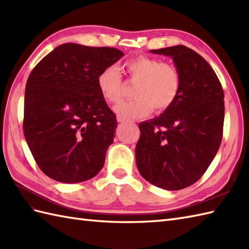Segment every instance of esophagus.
<instances>
[{"instance_id": "esophagus-1", "label": "esophagus", "mask_w": 249, "mask_h": 249, "mask_svg": "<svg viewBox=\"0 0 249 249\" xmlns=\"http://www.w3.org/2000/svg\"><path fill=\"white\" fill-rule=\"evenodd\" d=\"M116 120H118L119 123H124V122H125V120H124L123 118H122V116H120V115L116 116Z\"/></svg>"}]
</instances>
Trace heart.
<instances>
[{"mask_svg":"<svg viewBox=\"0 0 249 249\" xmlns=\"http://www.w3.org/2000/svg\"><path fill=\"white\" fill-rule=\"evenodd\" d=\"M128 80L136 83L133 96L136 98L122 102L114 111L124 120L145 118L154 109L160 113L176 102L181 91L182 80L178 71L155 57L138 55L124 63ZM102 96L108 103L119 102L123 96L124 83L116 68L109 66L99 72L96 80Z\"/></svg>","mask_w":249,"mask_h":249,"instance_id":"1","label":"heart"}]
</instances>
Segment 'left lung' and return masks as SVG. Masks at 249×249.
I'll return each mask as SVG.
<instances>
[{"label":"left lung","instance_id":"8db88e82","mask_svg":"<svg viewBox=\"0 0 249 249\" xmlns=\"http://www.w3.org/2000/svg\"><path fill=\"white\" fill-rule=\"evenodd\" d=\"M151 52L172 57L182 86L170 108L139 124L136 162L147 182L179 190L203 176L219 149L224 89L213 68L193 49L178 45Z\"/></svg>","mask_w":249,"mask_h":249}]
</instances>
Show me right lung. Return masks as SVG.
Returning <instances> with one entry per match:
<instances>
[{"instance_id":"1","label":"right lung","mask_w":249,"mask_h":249,"mask_svg":"<svg viewBox=\"0 0 249 249\" xmlns=\"http://www.w3.org/2000/svg\"><path fill=\"white\" fill-rule=\"evenodd\" d=\"M123 55L110 47L63 44L31 71L23 133L47 177L80 183L102 170L118 124L96 80L104 68Z\"/></svg>"}]
</instances>
